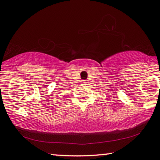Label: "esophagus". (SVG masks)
<instances>
[{"instance_id":"obj_1","label":"esophagus","mask_w":160,"mask_h":160,"mask_svg":"<svg viewBox=\"0 0 160 160\" xmlns=\"http://www.w3.org/2000/svg\"><path fill=\"white\" fill-rule=\"evenodd\" d=\"M86 82H85V80H82V83H85Z\"/></svg>"}]
</instances>
